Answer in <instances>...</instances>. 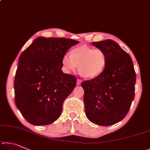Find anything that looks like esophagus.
<instances>
[{
    "label": "esophagus",
    "mask_w": 150,
    "mask_h": 150,
    "mask_svg": "<svg viewBox=\"0 0 150 150\" xmlns=\"http://www.w3.org/2000/svg\"><path fill=\"white\" fill-rule=\"evenodd\" d=\"M81 83H82V80H80V79H77V81H76V84H77V85H80Z\"/></svg>",
    "instance_id": "esophagus-1"
}]
</instances>
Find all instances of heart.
I'll use <instances>...</instances> for the list:
<instances>
[{
	"label": "heart",
	"instance_id": "obj_1",
	"mask_svg": "<svg viewBox=\"0 0 150 150\" xmlns=\"http://www.w3.org/2000/svg\"><path fill=\"white\" fill-rule=\"evenodd\" d=\"M107 57L103 50L94 49L88 45H82L73 48L69 55H64L62 64L68 72L76 69L78 73L86 78L98 76L106 67Z\"/></svg>",
	"mask_w": 150,
	"mask_h": 150
}]
</instances>
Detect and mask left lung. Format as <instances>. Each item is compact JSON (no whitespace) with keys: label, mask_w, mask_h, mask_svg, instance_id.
<instances>
[{"label":"left lung","mask_w":150,"mask_h":150,"mask_svg":"<svg viewBox=\"0 0 150 150\" xmlns=\"http://www.w3.org/2000/svg\"><path fill=\"white\" fill-rule=\"evenodd\" d=\"M91 44L105 52L107 63L99 76L82 82L85 112L94 124L112 125L129 111L134 98L136 72L130 55L115 41L107 39Z\"/></svg>","instance_id":"left-lung-1"}]
</instances>
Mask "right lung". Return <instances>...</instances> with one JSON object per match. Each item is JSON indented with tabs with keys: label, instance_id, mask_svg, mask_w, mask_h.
Instances as JSON below:
<instances>
[{
	"label": "right lung",
	"instance_id": "add662e5",
	"mask_svg": "<svg viewBox=\"0 0 150 150\" xmlns=\"http://www.w3.org/2000/svg\"><path fill=\"white\" fill-rule=\"evenodd\" d=\"M78 41L39 37L19 57L14 78L16 105L30 124L47 125L59 119L76 78L63 73L62 59Z\"/></svg>",
	"mask_w": 150,
	"mask_h": 150
}]
</instances>
